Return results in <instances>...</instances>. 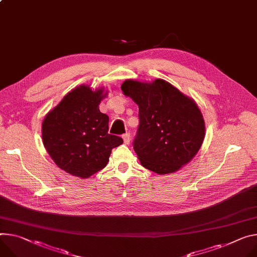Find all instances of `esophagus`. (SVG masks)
Listing matches in <instances>:
<instances>
[{
    "mask_svg": "<svg viewBox=\"0 0 257 257\" xmlns=\"http://www.w3.org/2000/svg\"><path fill=\"white\" fill-rule=\"evenodd\" d=\"M123 141H124V144L125 145H129L130 144V141H131V136L129 133H126L123 135Z\"/></svg>",
    "mask_w": 257,
    "mask_h": 257,
    "instance_id": "obj_1",
    "label": "esophagus"
}]
</instances>
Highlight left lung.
<instances>
[{"label":"left lung","instance_id":"8db88e82","mask_svg":"<svg viewBox=\"0 0 257 257\" xmlns=\"http://www.w3.org/2000/svg\"><path fill=\"white\" fill-rule=\"evenodd\" d=\"M121 89L139 110L133 148L141 164L160 175L178 171L199 152L205 122L196 101L165 80H126Z\"/></svg>","mask_w":257,"mask_h":257}]
</instances>
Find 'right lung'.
Instances as JSON below:
<instances>
[{"label": "right lung", "mask_w": 257, "mask_h": 257, "mask_svg": "<svg viewBox=\"0 0 257 257\" xmlns=\"http://www.w3.org/2000/svg\"><path fill=\"white\" fill-rule=\"evenodd\" d=\"M107 90L80 85L53 107L42 123L44 147L55 164L71 175L88 178L103 169L111 150L123 144L108 134V116L99 110Z\"/></svg>", "instance_id": "add662e5"}]
</instances>
